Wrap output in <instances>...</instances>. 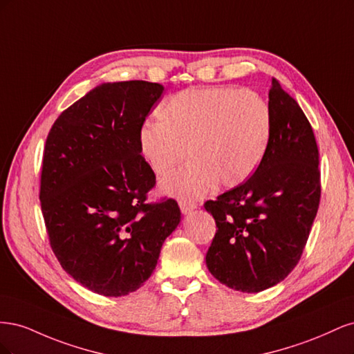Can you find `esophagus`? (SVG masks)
<instances>
[{
	"label": "esophagus",
	"mask_w": 354,
	"mask_h": 354,
	"mask_svg": "<svg viewBox=\"0 0 354 354\" xmlns=\"http://www.w3.org/2000/svg\"><path fill=\"white\" fill-rule=\"evenodd\" d=\"M178 205H180V209H181V212H183V214H187L190 211H194L195 208H198V203L196 202L186 201V199H181L178 202Z\"/></svg>",
	"instance_id": "1"
}]
</instances>
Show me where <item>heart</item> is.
Listing matches in <instances>:
<instances>
[{"label":"heart","mask_w":354,"mask_h":354,"mask_svg":"<svg viewBox=\"0 0 354 354\" xmlns=\"http://www.w3.org/2000/svg\"><path fill=\"white\" fill-rule=\"evenodd\" d=\"M159 122L138 131V149L156 176L186 156L189 162L160 187L181 199H198L218 183L234 187L259 168L272 134V109L260 94L232 87L178 91L158 109Z\"/></svg>","instance_id":"heart-1"}]
</instances>
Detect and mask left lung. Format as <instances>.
I'll use <instances>...</instances> for the list:
<instances>
[{"mask_svg": "<svg viewBox=\"0 0 354 354\" xmlns=\"http://www.w3.org/2000/svg\"><path fill=\"white\" fill-rule=\"evenodd\" d=\"M272 134L255 173L203 207L216 220L205 261L241 292H260L294 270L320 202L319 149L307 116L274 78Z\"/></svg>", "mask_w": 354, "mask_h": 354, "instance_id": "8db88e82", "label": "left lung"}]
</instances>
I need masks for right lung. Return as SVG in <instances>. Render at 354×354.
Instances as JSON below:
<instances>
[{
	"instance_id": "1",
	"label": "right lung",
	"mask_w": 354,
	"mask_h": 354,
	"mask_svg": "<svg viewBox=\"0 0 354 354\" xmlns=\"http://www.w3.org/2000/svg\"><path fill=\"white\" fill-rule=\"evenodd\" d=\"M162 91L147 81L102 84L62 112L46 140L39 201L51 250L63 270L104 297L151 277L181 218L174 199L147 202L156 177L138 149Z\"/></svg>"
}]
</instances>
